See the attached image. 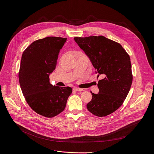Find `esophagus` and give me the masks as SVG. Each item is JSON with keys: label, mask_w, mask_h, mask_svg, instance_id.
Instances as JSON below:
<instances>
[{"label": "esophagus", "mask_w": 154, "mask_h": 154, "mask_svg": "<svg viewBox=\"0 0 154 154\" xmlns=\"http://www.w3.org/2000/svg\"><path fill=\"white\" fill-rule=\"evenodd\" d=\"M73 90L74 91H83V90L82 88H77V87H74L73 88Z\"/></svg>", "instance_id": "obj_1"}]
</instances>
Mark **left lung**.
Wrapping results in <instances>:
<instances>
[{
	"label": "left lung",
	"mask_w": 154,
	"mask_h": 154,
	"mask_svg": "<svg viewBox=\"0 0 154 154\" xmlns=\"http://www.w3.org/2000/svg\"><path fill=\"white\" fill-rule=\"evenodd\" d=\"M103 79L97 83L99 93L92 92L87 109L97 117H105L117 110L130 90L133 75L128 54L122 46L104 36L74 37Z\"/></svg>",
	"instance_id": "1"
}]
</instances>
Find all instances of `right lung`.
<instances>
[{"mask_svg":"<svg viewBox=\"0 0 154 154\" xmlns=\"http://www.w3.org/2000/svg\"><path fill=\"white\" fill-rule=\"evenodd\" d=\"M66 40L58 37L38 39L22 54L18 77L23 94L31 108L45 117H54L62 112L72 92L69 87L51 85L49 78Z\"/></svg>","mask_w":154,"mask_h":154,"instance_id":"add662e5","label":"right lung"}]
</instances>
